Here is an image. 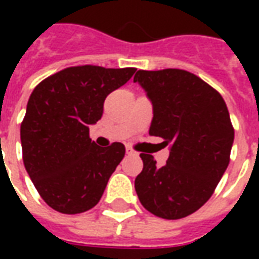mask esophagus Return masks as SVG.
I'll list each match as a JSON object with an SVG mask.
<instances>
[{"label":"esophagus","instance_id":"34e87169","mask_svg":"<svg viewBox=\"0 0 259 259\" xmlns=\"http://www.w3.org/2000/svg\"><path fill=\"white\" fill-rule=\"evenodd\" d=\"M126 154H129V155H133V154H136V152L133 151V150H132L130 147H126Z\"/></svg>","mask_w":259,"mask_h":259}]
</instances>
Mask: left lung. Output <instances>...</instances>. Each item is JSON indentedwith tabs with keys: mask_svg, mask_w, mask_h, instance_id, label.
Returning <instances> with one entry per match:
<instances>
[{
	"mask_svg": "<svg viewBox=\"0 0 259 259\" xmlns=\"http://www.w3.org/2000/svg\"><path fill=\"white\" fill-rule=\"evenodd\" d=\"M135 83L152 104L150 135L170 147L163 166L140 154L136 193L155 217H189L209 200L230 161L234 129L228 107L215 89L182 69L139 70Z\"/></svg>",
	"mask_w": 259,
	"mask_h": 259,
	"instance_id": "8db88e82",
	"label": "left lung"
}]
</instances>
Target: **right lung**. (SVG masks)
I'll list each match as a JSON object with an SVG mask.
<instances>
[{
    "label": "right lung",
    "mask_w": 259,
    "mask_h": 259,
    "mask_svg": "<svg viewBox=\"0 0 259 259\" xmlns=\"http://www.w3.org/2000/svg\"><path fill=\"white\" fill-rule=\"evenodd\" d=\"M135 68L72 66L51 74L31 93L20 124L23 163L48 205L81 213L98 204L111 175L124 157L122 143L101 148L90 124L104 112L109 93L127 83Z\"/></svg>",
    "instance_id": "right-lung-1"
}]
</instances>
